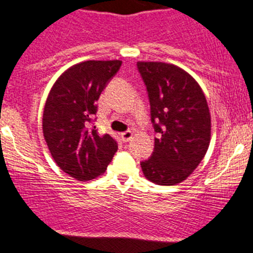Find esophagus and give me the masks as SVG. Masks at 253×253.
I'll return each instance as SVG.
<instances>
[{
  "instance_id": "esophagus-1",
  "label": "esophagus",
  "mask_w": 253,
  "mask_h": 253,
  "mask_svg": "<svg viewBox=\"0 0 253 253\" xmlns=\"http://www.w3.org/2000/svg\"><path fill=\"white\" fill-rule=\"evenodd\" d=\"M132 136H133V133H132V131H129V129L128 131H125L121 133V138L124 142H128V141H131Z\"/></svg>"
}]
</instances>
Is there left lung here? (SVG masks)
<instances>
[{
    "instance_id": "left-lung-1",
    "label": "left lung",
    "mask_w": 253,
    "mask_h": 253,
    "mask_svg": "<svg viewBox=\"0 0 253 253\" xmlns=\"http://www.w3.org/2000/svg\"><path fill=\"white\" fill-rule=\"evenodd\" d=\"M146 85L155 137L151 158L141 161L143 175L158 185H175L195 170L211 142L206 95L190 74L160 61H138Z\"/></svg>"
}]
</instances>
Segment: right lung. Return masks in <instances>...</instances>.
I'll return each instance as SVG.
<instances>
[{"label":"right lung","instance_id":"obj_1","mask_svg":"<svg viewBox=\"0 0 253 253\" xmlns=\"http://www.w3.org/2000/svg\"><path fill=\"white\" fill-rule=\"evenodd\" d=\"M120 60H87L73 65L58 78L47 95L42 132L54 161L81 181L106 171L117 151L108 133L89 128L102 90L121 68Z\"/></svg>","mask_w":253,"mask_h":253}]
</instances>
